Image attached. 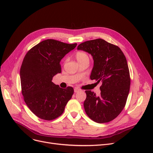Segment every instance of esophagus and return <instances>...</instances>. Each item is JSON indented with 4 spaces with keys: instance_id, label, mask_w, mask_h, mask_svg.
I'll return each instance as SVG.
<instances>
[{
    "instance_id": "1",
    "label": "esophagus",
    "mask_w": 153,
    "mask_h": 153,
    "mask_svg": "<svg viewBox=\"0 0 153 153\" xmlns=\"http://www.w3.org/2000/svg\"><path fill=\"white\" fill-rule=\"evenodd\" d=\"M74 91L75 93H77V92H79V91H81V90H80L79 89H78V88H75Z\"/></svg>"
}]
</instances>
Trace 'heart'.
Wrapping results in <instances>:
<instances>
[{
  "mask_svg": "<svg viewBox=\"0 0 153 153\" xmlns=\"http://www.w3.org/2000/svg\"><path fill=\"white\" fill-rule=\"evenodd\" d=\"M77 61L80 62L84 60H89V56L84 52H78L76 54Z\"/></svg>",
  "mask_w": 153,
  "mask_h": 153,
  "instance_id": "1",
  "label": "heart"
}]
</instances>
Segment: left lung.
<instances>
[{
    "label": "left lung",
    "instance_id": "1",
    "mask_svg": "<svg viewBox=\"0 0 153 153\" xmlns=\"http://www.w3.org/2000/svg\"><path fill=\"white\" fill-rule=\"evenodd\" d=\"M77 50L91 54L94 66L91 79L102 82L99 95L85 91V113L97 123L109 122L123 110L130 91V72L125 56L120 48L102 39L82 43Z\"/></svg>",
    "mask_w": 153,
    "mask_h": 153
}]
</instances>
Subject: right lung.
I'll use <instances>...</instances> for the list:
<instances>
[{
	"instance_id": "1",
	"label": "right lung",
	"mask_w": 153,
	"mask_h": 153,
	"mask_svg": "<svg viewBox=\"0 0 153 153\" xmlns=\"http://www.w3.org/2000/svg\"><path fill=\"white\" fill-rule=\"evenodd\" d=\"M76 46L48 39L32 48L24 58L20 72L22 95L28 107L39 118H58L71 99L73 88L62 89L52 79L61 73V60Z\"/></svg>"
}]
</instances>
